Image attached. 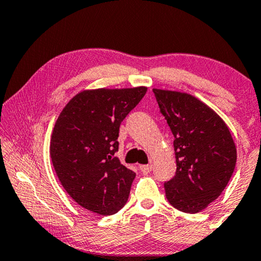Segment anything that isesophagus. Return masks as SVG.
I'll list each match as a JSON object with an SVG mask.
<instances>
[{"label":"esophagus","mask_w":261,"mask_h":261,"mask_svg":"<svg viewBox=\"0 0 261 261\" xmlns=\"http://www.w3.org/2000/svg\"><path fill=\"white\" fill-rule=\"evenodd\" d=\"M139 170H141V172L146 174L151 172V170H152V165L151 164H147V165H139Z\"/></svg>","instance_id":"esophagus-1"}]
</instances>
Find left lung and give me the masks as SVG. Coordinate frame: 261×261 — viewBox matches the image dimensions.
Segmentation results:
<instances>
[{"mask_svg":"<svg viewBox=\"0 0 261 261\" xmlns=\"http://www.w3.org/2000/svg\"><path fill=\"white\" fill-rule=\"evenodd\" d=\"M174 137L177 171L164 184L169 203L197 213L220 196L237 162L231 132L211 108L189 93L153 89Z\"/></svg>","mask_w":261,"mask_h":261,"instance_id":"8db88e82","label":"left lung"}]
</instances>
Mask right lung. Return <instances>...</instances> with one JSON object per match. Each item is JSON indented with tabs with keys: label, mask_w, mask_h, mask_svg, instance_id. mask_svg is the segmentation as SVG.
<instances>
[{
	"label": "right lung",
	"mask_w": 261,
	"mask_h": 261,
	"mask_svg": "<svg viewBox=\"0 0 261 261\" xmlns=\"http://www.w3.org/2000/svg\"><path fill=\"white\" fill-rule=\"evenodd\" d=\"M147 88L84 90L58 116L50 141L56 174L69 196L102 216L126 204L136 173L115 157L119 126Z\"/></svg>",
	"instance_id": "add662e5"
}]
</instances>
